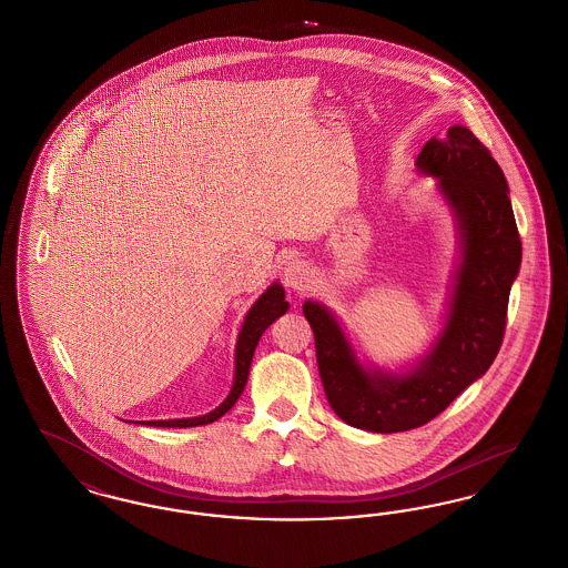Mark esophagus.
Segmentation results:
<instances>
[{
  "label": "esophagus",
  "instance_id": "obj_1",
  "mask_svg": "<svg viewBox=\"0 0 568 568\" xmlns=\"http://www.w3.org/2000/svg\"><path fill=\"white\" fill-rule=\"evenodd\" d=\"M313 278V271L304 262H290L283 271V281L292 292H304Z\"/></svg>",
  "mask_w": 568,
  "mask_h": 568
}]
</instances>
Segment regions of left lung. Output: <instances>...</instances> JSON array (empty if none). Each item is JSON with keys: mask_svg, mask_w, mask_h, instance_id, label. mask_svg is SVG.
<instances>
[{"mask_svg": "<svg viewBox=\"0 0 568 568\" xmlns=\"http://www.w3.org/2000/svg\"><path fill=\"white\" fill-rule=\"evenodd\" d=\"M415 168L433 176L458 230V264L443 327L430 349L403 371L362 362L336 315L302 304L313 327L327 403L353 428L405 433L428 424L486 375L500 349L521 243L500 165L475 134L454 125L430 138Z\"/></svg>", "mask_w": 568, "mask_h": 568, "instance_id": "8db88e82", "label": "left lung"}]
</instances>
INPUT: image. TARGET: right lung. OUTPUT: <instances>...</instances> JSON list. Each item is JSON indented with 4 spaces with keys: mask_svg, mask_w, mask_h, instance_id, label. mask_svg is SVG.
Returning <instances> with one entry per match:
<instances>
[{
    "mask_svg": "<svg viewBox=\"0 0 568 568\" xmlns=\"http://www.w3.org/2000/svg\"><path fill=\"white\" fill-rule=\"evenodd\" d=\"M290 308V302H285V290L281 283H272L271 287L253 302V306L248 308V313L244 315L243 327L236 341V353H234V383L232 389L227 394V398L221 405L213 408L206 415H197V417H183V419H158V422H130L138 426H153V428H195V426H206L213 424L219 417H223L232 406L236 405V400L241 398L248 378V368L253 362V353L262 338V334L266 332V327H271L281 315H285Z\"/></svg>",
    "mask_w": 568,
    "mask_h": 568,
    "instance_id": "right-lung-1",
    "label": "right lung"
}]
</instances>
